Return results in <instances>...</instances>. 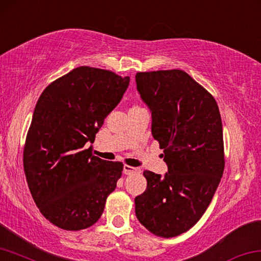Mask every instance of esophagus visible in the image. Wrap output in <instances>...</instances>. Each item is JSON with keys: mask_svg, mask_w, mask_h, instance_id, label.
I'll use <instances>...</instances> for the list:
<instances>
[{"mask_svg": "<svg viewBox=\"0 0 261 261\" xmlns=\"http://www.w3.org/2000/svg\"><path fill=\"white\" fill-rule=\"evenodd\" d=\"M138 172H140L139 168L130 167V166H123V174L125 175H133V174H138Z\"/></svg>", "mask_w": 261, "mask_h": 261, "instance_id": "obj_1", "label": "esophagus"}]
</instances>
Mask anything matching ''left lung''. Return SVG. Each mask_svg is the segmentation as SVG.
<instances>
[{
	"label": "left lung",
	"instance_id": "8db88e82",
	"mask_svg": "<svg viewBox=\"0 0 261 261\" xmlns=\"http://www.w3.org/2000/svg\"><path fill=\"white\" fill-rule=\"evenodd\" d=\"M135 82L168 167L163 176L143 171L147 189L135 197V215L151 233L175 237L200 219L223 176L219 108L182 70L139 72Z\"/></svg>",
	"mask_w": 261,
	"mask_h": 261
}]
</instances>
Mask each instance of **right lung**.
<instances>
[{
  "instance_id": "right-lung-1",
  "label": "right lung",
  "mask_w": 261,
  "mask_h": 261,
  "mask_svg": "<svg viewBox=\"0 0 261 261\" xmlns=\"http://www.w3.org/2000/svg\"><path fill=\"white\" fill-rule=\"evenodd\" d=\"M129 77L80 66L51 83L36 103L23 164L42 215L56 226L78 231L101 217L122 163L91 153L90 143L118 106Z\"/></svg>"
}]
</instances>
